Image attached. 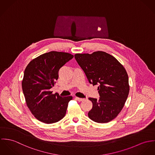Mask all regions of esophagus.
Instances as JSON below:
<instances>
[{
	"label": "esophagus",
	"instance_id": "34e87169",
	"mask_svg": "<svg viewBox=\"0 0 155 155\" xmlns=\"http://www.w3.org/2000/svg\"><path fill=\"white\" fill-rule=\"evenodd\" d=\"M75 99L77 100L79 102H81V101H83L84 100V99H83V98H80V97H75Z\"/></svg>",
	"mask_w": 155,
	"mask_h": 155
}]
</instances>
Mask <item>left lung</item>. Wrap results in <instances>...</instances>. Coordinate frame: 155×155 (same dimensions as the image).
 Segmentation results:
<instances>
[{"instance_id":"left-lung-1","label":"left lung","mask_w":155,"mask_h":155,"mask_svg":"<svg viewBox=\"0 0 155 155\" xmlns=\"http://www.w3.org/2000/svg\"><path fill=\"white\" fill-rule=\"evenodd\" d=\"M74 56L89 83L99 85V99L88 98L93 103L88 113L89 118L98 123L114 120L122 109L129 94L126 70L115 58L102 51L77 53Z\"/></svg>"}]
</instances>
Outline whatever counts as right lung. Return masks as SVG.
I'll list each match as a JSON object with an SVG mask.
<instances>
[{
    "label": "right lung",
    "instance_id": "obj_1",
    "mask_svg": "<svg viewBox=\"0 0 155 155\" xmlns=\"http://www.w3.org/2000/svg\"><path fill=\"white\" fill-rule=\"evenodd\" d=\"M74 56L51 51L33 59L24 71L22 88L25 102L35 118L46 124L61 120L72 96L61 97L50 89L58 79V72Z\"/></svg>",
    "mask_w": 155,
    "mask_h": 155
}]
</instances>
